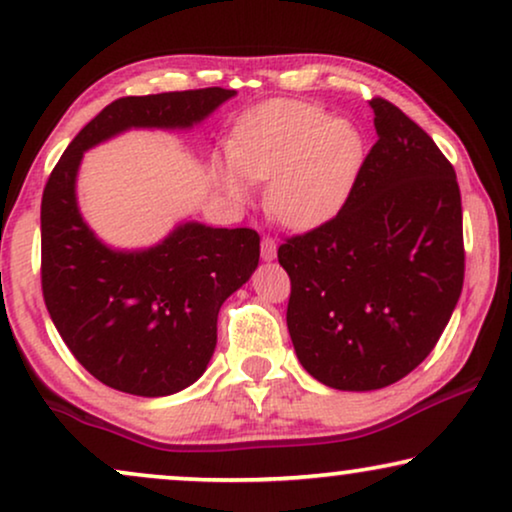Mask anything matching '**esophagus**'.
<instances>
[{
	"label": "esophagus",
	"instance_id": "obj_1",
	"mask_svg": "<svg viewBox=\"0 0 512 512\" xmlns=\"http://www.w3.org/2000/svg\"><path fill=\"white\" fill-rule=\"evenodd\" d=\"M261 256H263V261H275L277 258V242L272 240V237H263Z\"/></svg>",
	"mask_w": 512,
	"mask_h": 512
}]
</instances>
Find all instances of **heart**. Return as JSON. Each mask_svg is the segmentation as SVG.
<instances>
[{
    "mask_svg": "<svg viewBox=\"0 0 512 512\" xmlns=\"http://www.w3.org/2000/svg\"><path fill=\"white\" fill-rule=\"evenodd\" d=\"M366 163V137L347 118L300 100L256 104L237 118L228 156L212 170L230 198L244 202L265 181V205L293 230L324 226L354 193Z\"/></svg>",
    "mask_w": 512,
    "mask_h": 512,
    "instance_id": "1",
    "label": "heart"
}]
</instances>
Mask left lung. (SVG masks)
<instances>
[{"instance_id":"8db88e82","label":"left lung","mask_w":512,"mask_h":512,"mask_svg":"<svg viewBox=\"0 0 512 512\" xmlns=\"http://www.w3.org/2000/svg\"><path fill=\"white\" fill-rule=\"evenodd\" d=\"M377 142L354 193L324 226L277 251L298 361L326 387L373 391L436 347L464 286L457 174L436 142L375 97Z\"/></svg>"}]
</instances>
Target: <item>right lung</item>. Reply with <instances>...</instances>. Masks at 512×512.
<instances>
[{
  "mask_svg": "<svg viewBox=\"0 0 512 512\" xmlns=\"http://www.w3.org/2000/svg\"><path fill=\"white\" fill-rule=\"evenodd\" d=\"M235 90L121 97L104 107L48 177L41 198V289L69 352L95 380L132 396H170L207 370L216 319L258 268L251 228L179 223L149 249H114L83 219V153L125 130H191Z\"/></svg>",
  "mask_w": 512,
  "mask_h": 512,
  "instance_id": "right-lung-1",
  "label": "right lung"
}]
</instances>
